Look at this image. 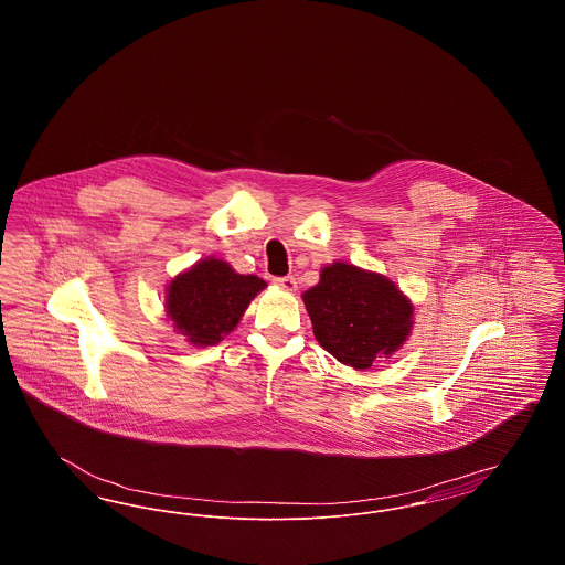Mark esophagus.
Instances as JSON below:
<instances>
[{
    "label": "esophagus",
    "mask_w": 565,
    "mask_h": 565,
    "mask_svg": "<svg viewBox=\"0 0 565 565\" xmlns=\"http://www.w3.org/2000/svg\"><path fill=\"white\" fill-rule=\"evenodd\" d=\"M275 286H279L286 292H295L298 281H296L295 275H286V277H275Z\"/></svg>",
    "instance_id": "obj_1"
}]
</instances>
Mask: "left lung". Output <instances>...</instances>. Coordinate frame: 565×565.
Listing matches in <instances>:
<instances>
[{"instance_id": "8db88e82", "label": "left lung", "mask_w": 565, "mask_h": 565, "mask_svg": "<svg viewBox=\"0 0 565 565\" xmlns=\"http://www.w3.org/2000/svg\"><path fill=\"white\" fill-rule=\"evenodd\" d=\"M302 300L318 343L355 371L401 350L413 328V305L396 284L348 263L323 267Z\"/></svg>"}]
</instances>
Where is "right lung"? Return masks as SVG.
<instances>
[{
  "label": "right lung",
  "mask_w": 565,
  "mask_h": 565,
  "mask_svg": "<svg viewBox=\"0 0 565 565\" xmlns=\"http://www.w3.org/2000/svg\"><path fill=\"white\" fill-rule=\"evenodd\" d=\"M265 288L256 275H239L224 260L205 258L167 286V318L192 345H215L235 330L252 298Z\"/></svg>",
  "instance_id": "right-lung-1"
}]
</instances>
